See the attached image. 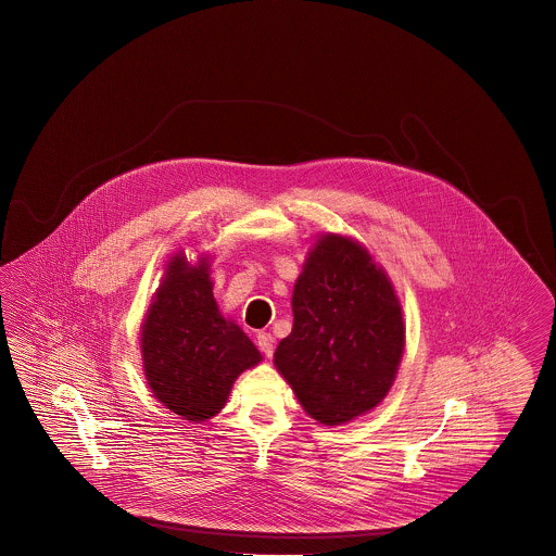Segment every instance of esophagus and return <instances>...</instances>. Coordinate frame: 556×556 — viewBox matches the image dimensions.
<instances>
[{
	"instance_id": "34e87169",
	"label": "esophagus",
	"mask_w": 556,
	"mask_h": 556,
	"mask_svg": "<svg viewBox=\"0 0 556 556\" xmlns=\"http://www.w3.org/2000/svg\"><path fill=\"white\" fill-rule=\"evenodd\" d=\"M256 344H258L261 353L265 354V356H270L273 351H275V338H273L270 332H258L256 334Z\"/></svg>"
}]
</instances>
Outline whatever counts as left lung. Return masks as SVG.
<instances>
[{"label":"left lung","mask_w":556,"mask_h":556,"mask_svg":"<svg viewBox=\"0 0 556 556\" xmlns=\"http://www.w3.org/2000/svg\"><path fill=\"white\" fill-rule=\"evenodd\" d=\"M293 328L275 351L305 414L340 426L383 402L405 344L404 316L388 273L349 236L321 235L291 298Z\"/></svg>","instance_id":"obj_1"}]
</instances>
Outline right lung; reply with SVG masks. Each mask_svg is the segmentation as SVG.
I'll return each mask as SVG.
<instances>
[{
  "mask_svg": "<svg viewBox=\"0 0 556 556\" xmlns=\"http://www.w3.org/2000/svg\"><path fill=\"white\" fill-rule=\"evenodd\" d=\"M207 256L195 265L173 254L140 326V353L152 395L189 421L226 405L242 370L261 363L251 338L219 314Z\"/></svg>",
  "mask_w": 556,
  "mask_h": 556,
  "instance_id": "right-lung-1",
  "label": "right lung"
}]
</instances>
